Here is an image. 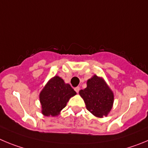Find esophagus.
Returning <instances> with one entry per match:
<instances>
[{
  "label": "esophagus",
  "mask_w": 148,
  "mask_h": 148,
  "mask_svg": "<svg viewBox=\"0 0 148 148\" xmlns=\"http://www.w3.org/2000/svg\"><path fill=\"white\" fill-rule=\"evenodd\" d=\"M79 89H80V88H79V87H78V86H77V87H76V88H74V90H75V91L77 93V94L79 93Z\"/></svg>",
  "instance_id": "esophagus-1"
}]
</instances>
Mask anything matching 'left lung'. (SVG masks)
<instances>
[{
  "mask_svg": "<svg viewBox=\"0 0 148 148\" xmlns=\"http://www.w3.org/2000/svg\"><path fill=\"white\" fill-rule=\"evenodd\" d=\"M86 108L97 117L107 116L112 108L114 94L106 82L97 75L87 82V88L79 90Z\"/></svg>",
  "mask_w": 148,
  "mask_h": 148,
  "instance_id": "1",
  "label": "left lung"
}]
</instances>
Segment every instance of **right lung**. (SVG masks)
<instances>
[{
  "mask_svg": "<svg viewBox=\"0 0 148 148\" xmlns=\"http://www.w3.org/2000/svg\"><path fill=\"white\" fill-rule=\"evenodd\" d=\"M75 94V90L60 77H53L40 94L42 114L47 116L58 115L66 107L69 99Z\"/></svg>",
  "mask_w": 148,
  "mask_h": 148,
  "instance_id": "obj_1",
  "label": "right lung"
}]
</instances>
